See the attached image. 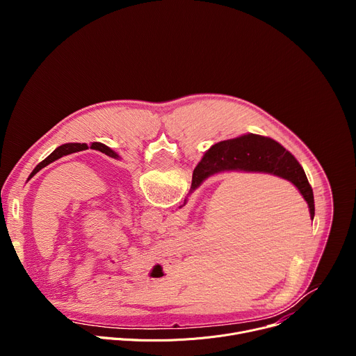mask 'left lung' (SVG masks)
I'll return each mask as SVG.
<instances>
[{
	"instance_id": "8db88e82",
	"label": "left lung",
	"mask_w": 356,
	"mask_h": 356,
	"mask_svg": "<svg viewBox=\"0 0 356 356\" xmlns=\"http://www.w3.org/2000/svg\"><path fill=\"white\" fill-rule=\"evenodd\" d=\"M90 147L94 149V150H98V152H103V154H106V155L110 156V158H114V159H118V158H120L111 147L106 146L104 143L94 142V143H91ZM86 149H88V146H87L86 143H65V145L56 147V149L52 152V154H50L43 162H40V163L32 170V173L29 175L28 180L32 179L40 169L46 168L47 165H50L52 162H55V161H58V159H60V158H63V156H66V155H72V154H76V152H81V150H86Z\"/></svg>"
}]
</instances>
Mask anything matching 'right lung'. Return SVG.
Segmentation results:
<instances>
[{"mask_svg":"<svg viewBox=\"0 0 356 356\" xmlns=\"http://www.w3.org/2000/svg\"><path fill=\"white\" fill-rule=\"evenodd\" d=\"M229 170L269 173L289 180L307 201L314 218V195L307 176L297 159L276 140L248 134L213 145L193 172L190 193L207 177Z\"/></svg>","mask_w":356,"mask_h":356,"instance_id":"1","label":"right lung"}]
</instances>
